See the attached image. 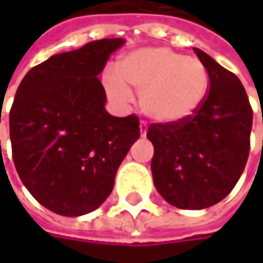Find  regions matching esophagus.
<instances>
[{
	"label": "esophagus",
	"instance_id": "obj_1",
	"mask_svg": "<svg viewBox=\"0 0 263 263\" xmlns=\"http://www.w3.org/2000/svg\"><path fill=\"white\" fill-rule=\"evenodd\" d=\"M146 132H147V124L145 123V121H142V123H140V136L142 137L146 136Z\"/></svg>",
	"mask_w": 263,
	"mask_h": 263
}]
</instances>
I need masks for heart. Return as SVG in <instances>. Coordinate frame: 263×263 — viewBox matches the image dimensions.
Here are the masks:
<instances>
[{
	"instance_id": "1",
	"label": "heart",
	"mask_w": 263,
	"mask_h": 263,
	"mask_svg": "<svg viewBox=\"0 0 263 263\" xmlns=\"http://www.w3.org/2000/svg\"><path fill=\"white\" fill-rule=\"evenodd\" d=\"M117 77L106 79L109 93L124 101L128 96L126 87L136 90L142 111L164 124L193 116L209 90V74L203 63L165 46L128 54L118 63Z\"/></svg>"
}]
</instances>
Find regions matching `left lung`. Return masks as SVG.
<instances>
[{
    "label": "left lung",
    "instance_id": "8db88e82",
    "mask_svg": "<svg viewBox=\"0 0 263 263\" xmlns=\"http://www.w3.org/2000/svg\"><path fill=\"white\" fill-rule=\"evenodd\" d=\"M209 74L202 106L183 121L152 123V176L159 195L180 209H203L234 189L250 151L253 109L238 77L195 48Z\"/></svg>",
    "mask_w": 263,
    "mask_h": 263
}]
</instances>
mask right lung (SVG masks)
<instances>
[{"instance_id":"1","label":"right lung","mask_w":263,"mask_h":263,"mask_svg":"<svg viewBox=\"0 0 263 263\" xmlns=\"http://www.w3.org/2000/svg\"><path fill=\"white\" fill-rule=\"evenodd\" d=\"M123 39H101L52 55L27 71L10 109L15 170L36 200L58 215L99 208L140 136L135 114L105 111L98 76ZM1 143V140H0Z\"/></svg>"}]
</instances>
